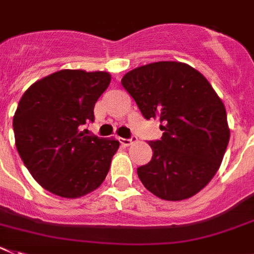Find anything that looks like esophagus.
Masks as SVG:
<instances>
[{"label": "esophagus", "instance_id": "obj_1", "mask_svg": "<svg viewBox=\"0 0 254 254\" xmlns=\"http://www.w3.org/2000/svg\"><path fill=\"white\" fill-rule=\"evenodd\" d=\"M137 140V137H131L129 138V139H125V138H120V143L123 144V146H130L133 142H135Z\"/></svg>", "mask_w": 254, "mask_h": 254}]
</instances>
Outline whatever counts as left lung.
<instances>
[{"label": "left lung", "mask_w": 254, "mask_h": 254, "mask_svg": "<svg viewBox=\"0 0 254 254\" xmlns=\"http://www.w3.org/2000/svg\"><path fill=\"white\" fill-rule=\"evenodd\" d=\"M144 119L164 131L150 142L152 159L137 169L150 192L169 201L196 195L222 163L230 139L225 104L209 81L181 62L134 68L121 80Z\"/></svg>", "instance_id": "obj_1"}]
</instances>
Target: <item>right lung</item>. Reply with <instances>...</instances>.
<instances>
[{
	"instance_id": "obj_1",
	"label": "right lung",
	"mask_w": 254,
	"mask_h": 254,
	"mask_svg": "<svg viewBox=\"0 0 254 254\" xmlns=\"http://www.w3.org/2000/svg\"><path fill=\"white\" fill-rule=\"evenodd\" d=\"M108 72L62 69L25 90L12 119L15 146L32 177L54 195L77 199L107 176L119 140L85 135Z\"/></svg>"
}]
</instances>
